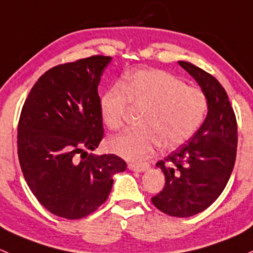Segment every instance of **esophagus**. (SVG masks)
Instances as JSON below:
<instances>
[{
    "label": "esophagus",
    "mask_w": 253,
    "mask_h": 253,
    "mask_svg": "<svg viewBox=\"0 0 253 253\" xmlns=\"http://www.w3.org/2000/svg\"><path fill=\"white\" fill-rule=\"evenodd\" d=\"M127 168H129L130 170H134V171H139V173H142V171L148 170L150 166H148V165H135V163H129V165H127Z\"/></svg>",
    "instance_id": "1"
}]
</instances>
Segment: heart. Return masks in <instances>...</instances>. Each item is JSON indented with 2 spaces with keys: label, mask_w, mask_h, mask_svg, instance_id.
<instances>
[{
  "label": "heart",
  "mask_w": 253,
  "mask_h": 253,
  "mask_svg": "<svg viewBox=\"0 0 253 253\" xmlns=\"http://www.w3.org/2000/svg\"><path fill=\"white\" fill-rule=\"evenodd\" d=\"M144 111L141 129L111 137L112 152L129 161L150 157L161 145L173 150L186 142L201 124L208 109L207 97L200 88L186 86L165 70L142 69L127 75L122 85H114L101 95L98 112L108 129L123 126L127 106Z\"/></svg>",
  "instance_id": "obj_1"
}]
</instances>
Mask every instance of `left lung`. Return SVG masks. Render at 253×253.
I'll use <instances>...</instances> for the list:
<instances>
[{"instance_id":"1","label":"left lung","mask_w":253,"mask_h":253,"mask_svg":"<svg viewBox=\"0 0 253 253\" xmlns=\"http://www.w3.org/2000/svg\"><path fill=\"white\" fill-rule=\"evenodd\" d=\"M207 97L205 122L187 144L156 163L166 184L152 204L171 217L186 218L210 207L222 194L233 171L238 146L235 113L224 87L204 69L179 61Z\"/></svg>"}]
</instances>
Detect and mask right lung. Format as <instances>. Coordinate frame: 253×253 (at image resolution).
Segmentation results:
<instances>
[{
  "label": "right lung",
  "instance_id": "obj_1",
  "mask_svg": "<svg viewBox=\"0 0 253 253\" xmlns=\"http://www.w3.org/2000/svg\"><path fill=\"white\" fill-rule=\"evenodd\" d=\"M112 57L92 56L51 68L23 106L18 157L34 196L58 217L79 219L107 200L113 175L126 169L116 155L92 156L103 137L97 86Z\"/></svg>",
  "mask_w": 253,
  "mask_h": 253
}]
</instances>
